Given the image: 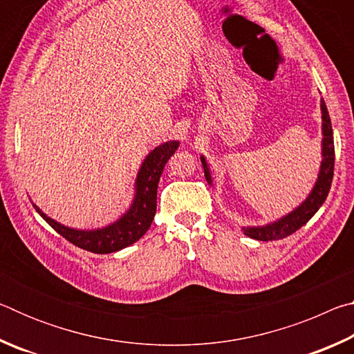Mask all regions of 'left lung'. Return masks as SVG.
<instances>
[{
	"label": "left lung",
	"instance_id": "1",
	"mask_svg": "<svg viewBox=\"0 0 354 354\" xmlns=\"http://www.w3.org/2000/svg\"><path fill=\"white\" fill-rule=\"evenodd\" d=\"M320 109H322V164L319 170V176L314 184L313 190L308 195V198L304 200L301 205L293 209L284 217L278 218L277 221L267 223L263 226H243L242 231L245 236L256 241L268 242V241H279L287 236L293 234L298 231L303 225H306L308 221L314 217V214L319 211L320 206L325 203L328 192L331 189L333 175H334V139H333V127H331V118L326 109L325 101H320ZM201 164L205 169V176L207 184L212 185V176L211 170H209V164L205 159V156H201Z\"/></svg>",
	"mask_w": 354,
	"mask_h": 354
}]
</instances>
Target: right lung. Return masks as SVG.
Segmentation results:
<instances>
[{
  "mask_svg": "<svg viewBox=\"0 0 354 354\" xmlns=\"http://www.w3.org/2000/svg\"><path fill=\"white\" fill-rule=\"evenodd\" d=\"M179 147L178 140L165 142L156 147L140 165L136 178V194L131 206L122 217L113 223L98 227V230H75L48 217L39 206L35 211L40 214L53 230L59 232L76 247L92 251L97 254H107L123 250L145 234L153 223L158 200V184L165 164Z\"/></svg>",
  "mask_w": 354,
  "mask_h": 354,
  "instance_id": "obj_1",
  "label": "right lung"
}]
</instances>
